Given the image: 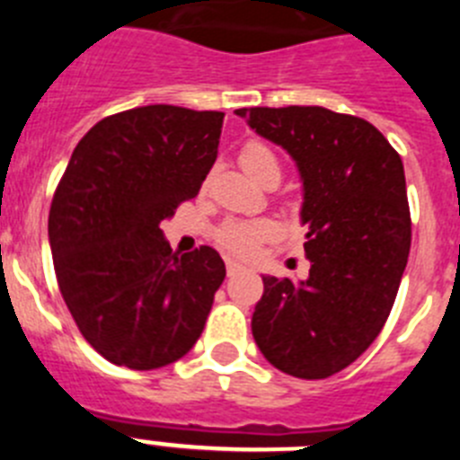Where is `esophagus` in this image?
Instances as JSON below:
<instances>
[{
  "label": "esophagus",
  "mask_w": 460,
  "mask_h": 460,
  "mask_svg": "<svg viewBox=\"0 0 460 460\" xmlns=\"http://www.w3.org/2000/svg\"><path fill=\"white\" fill-rule=\"evenodd\" d=\"M227 276H234L239 274V271H243V267L239 265V262H233V260H227Z\"/></svg>",
  "instance_id": "34e87169"
}]
</instances>
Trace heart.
<instances>
[{
  "label": "heart",
  "mask_w": 460,
  "mask_h": 460,
  "mask_svg": "<svg viewBox=\"0 0 460 460\" xmlns=\"http://www.w3.org/2000/svg\"><path fill=\"white\" fill-rule=\"evenodd\" d=\"M239 164L246 172L260 180L262 172L270 168H279L274 152L267 147L265 142L251 140L246 142L239 152ZM279 234V226L271 218H260V221H227L217 233V242L226 253L234 258H251L258 253V249L265 242Z\"/></svg>",
  "instance_id": "heart-1"
}]
</instances>
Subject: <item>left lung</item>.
Masks as SVG:
<instances>
[{"label":"left lung","mask_w":460,"mask_h":460,"mask_svg":"<svg viewBox=\"0 0 460 460\" xmlns=\"http://www.w3.org/2000/svg\"><path fill=\"white\" fill-rule=\"evenodd\" d=\"M258 136L295 158L308 226L306 280L262 276L253 339L271 367L323 380L377 339L410 253L403 161L367 119L320 105L239 108Z\"/></svg>","instance_id":"1"}]
</instances>
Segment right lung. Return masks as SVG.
Returning <instances> with one entry per match:
<instances>
[{"instance_id": "right-lung-1", "label": "right lung", "mask_w": 460, "mask_h": 460, "mask_svg": "<svg viewBox=\"0 0 460 460\" xmlns=\"http://www.w3.org/2000/svg\"><path fill=\"white\" fill-rule=\"evenodd\" d=\"M221 128L217 110H124L89 128L57 186V283L84 341L117 367H168L205 329L226 265L211 246L172 253L161 221L198 195Z\"/></svg>"}]
</instances>
